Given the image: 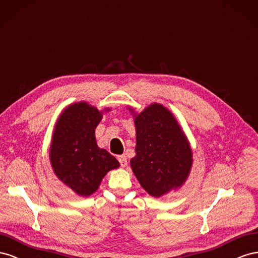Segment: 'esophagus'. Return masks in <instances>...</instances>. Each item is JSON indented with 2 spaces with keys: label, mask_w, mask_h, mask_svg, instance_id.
<instances>
[{
  "label": "esophagus",
  "mask_w": 258,
  "mask_h": 258,
  "mask_svg": "<svg viewBox=\"0 0 258 258\" xmlns=\"http://www.w3.org/2000/svg\"><path fill=\"white\" fill-rule=\"evenodd\" d=\"M117 160H119L121 166H126L127 165V159L125 156H117Z\"/></svg>",
  "instance_id": "1"
}]
</instances>
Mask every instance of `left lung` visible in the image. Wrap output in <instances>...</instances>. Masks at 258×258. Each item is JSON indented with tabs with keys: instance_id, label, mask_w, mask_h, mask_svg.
Returning a JSON list of instances; mask_svg holds the SVG:
<instances>
[{
	"instance_id": "8db88e82",
	"label": "left lung",
	"mask_w": 258,
	"mask_h": 258,
	"mask_svg": "<svg viewBox=\"0 0 258 258\" xmlns=\"http://www.w3.org/2000/svg\"><path fill=\"white\" fill-rule=\"evenodd\" d=\"M136 156L131 166L142 187L161 197L180 187L188 177L192 152L174 115L153 104L135 115Z\"/></svg>"
}]
</instances>
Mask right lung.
Here are the masks:
<instances>
[{
  "label": "right lung",
  "instance_id": "add662e5",
  "mask_svg": "<svg viewBox=\"0 0 258 258\" xmlns=\"http://www.w3.org/2000/svg\"><path fill=\"white\" fill-rule=\"evenodd\" d=\"M101 112L86 102L69 106L58 119L49 159L57 177L80 196H90L97 190L104 176L119 162L107 150L100 149L95 128Z\"/></svg>",
  "mask_w": 258,
  "mask_h": 258
}]
</instances>
